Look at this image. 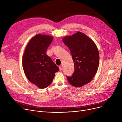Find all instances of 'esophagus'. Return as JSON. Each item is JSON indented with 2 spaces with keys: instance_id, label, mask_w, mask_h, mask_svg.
I'll return each instance as SVG.
<instances>
[{
  "instance_id": "34e87169",
  "label": "esophagus",
  "mask_w": 122,
  "mask_h": 122,
  "mask_svg": "<svg viewBox=\"0 0 122 122\" xmlns=\"http://www.w3.org/2000/svg\"><path fill=\"white\" fill-rule=\"evenodd\" d=\"M59 69H60V70H62L63 69V67H62V66H60L59 67Z\"/></svg>"
}]
</instances>
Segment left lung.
Here are the masks:
<instances>
[{"label":"left lung","instance_id":"obj_1","mask_svg":"<svg viewBox=\"0 0 122 122\" xmlns=\"http://www.w3.org/2000/svg\"><path fill=\"white\" fill-rule=\"evenodd\" d=\"M63 41L69 48L74 63V72L67 76L68 82L75 87H81L90 82L97 73L99 55L95 43L80 31L65 36Z\"/></svg>","mask_w":122,"mask_h":122}]
</instances>
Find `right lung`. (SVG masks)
<instances>
[{
    "label": "right lung",
    "mask_w": 122,
    "mask_h": 122,
    "mask_svg": "<svg viewBox=\"0 0 122 122\" xmlns=\"http://www.w3.org/2000/svg\"><path fill=\"white\" fill-rule=\"evenodd\" d=\"M53 37L37 34L30 41L25 48L22 59L24 71L27 79L40 88L52 83L55 73L59 70L46 51Z\"/></svg>",
    "instance_id": "1"
}]
</instances>
